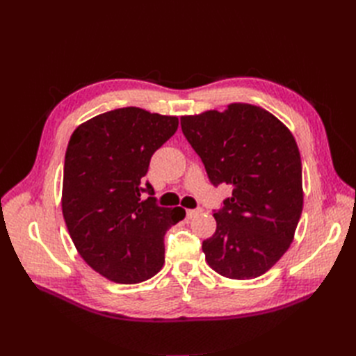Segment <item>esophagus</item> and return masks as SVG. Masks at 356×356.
<instances>
[{
  "mask_svg": "<svg viewBox=\"0 0 356 356\" xmlns=\"http://www.w3.org/2000/svg\"><path fill=\"white\" fill-rule=\"evenodd\" d=\"M202 212V209H187L186 211V217L188 218V220H191L193 217H196V215H199Z\"/></svg>",
  "mask_w": 356,
  "mask_h": 356,
  "instance_id": "1",
  "label": "esophagus"
}]
</instances>
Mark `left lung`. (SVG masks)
<instances>
[{"label":"left lung","instance_id":"obj_1","mask_svg":"<svg viewBox=\"0 0 356 356\" xmlns=\"http://www.w3.org/2000/svg\"><path fill=\"white\" fill-rule=\"evenodd\" d=\"M181 129L212 184L233 187L213 212L217 230L202 243L204 258L229 279L261 276L286 252L303 211L293 134L261 106L242 102L182 115Z\"/></svg>","mask_w":356,"mask_h":356}]
</instances>
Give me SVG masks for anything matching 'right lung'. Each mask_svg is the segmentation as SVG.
Returning <instances> with one entry per match:
<instances>
[{"mask_svg":"<svg viewBox=\"0 0 356 356\" xmlns=\"http://www.w3.org/2000/svg\"><path fill=\"white\" fill-rule=\"evenodd\" d=\"M177 129L175 115L126 106L81 123L70 138L62 213L83 260L108 281L144 282L165 264V234L186 211L157 207L143 178Z\"/></svg>","mask_w":356,"mask_h":356,"instance_id":"add662e5","label":"right lung"}]
</instances>
